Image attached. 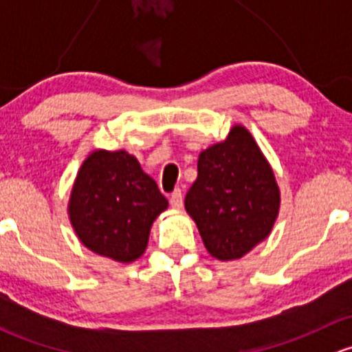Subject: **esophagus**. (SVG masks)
Returning <instances> with one entry per match:
<instances>
[{"instance_id": "1", "label": "esophagus", "mask_w": 352, "mask_h": 352, "mask_svg": "<svg viewBox=\"0 0 352 352\" xmlns=\"http://www.w3.org/2000/svg\"><path fill=\"white\" fill-rule=\"evenodd\" d=\"M170 206H172L173 209H182V206H184L182 190H180V189L173 190L172 196H170Z\"/></svg>"}]
</instances>
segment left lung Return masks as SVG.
<instances>
[{
  "instance_id": "1",
  "label": "left lung",
  "mask_w": 352,
  "mask_h": 352,
  "mask_svg": "<svg viewBox=\"0 0 352 352\" xmlns=\"http://www.w3.org/2000/svg\"><path fill=\"white\" fill-rule=\"evenodd\" d=\"M279 206L274 172L247 127L235 124L225 141L201 151L186 211L212 257L242 258L271 235Z\"/></svg>"
}]
</instances>
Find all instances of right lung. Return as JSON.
<instances>
[{
  "label": "right lung",
  "instance_id": "1",
  "mask_svg": "<svg viewBox=\"0 0 352 352\" xmlns=\"http://www.w3.org/2000/svg\"><path fill=\"white\" fill-rule=\"evenodd\" d=\"M166 208L168 201L136 156L95 150L78 170L67 214L88 250L129 264L144 254L151 225Z\"/></svg>",
  "mask_w": 352,
  "mask_h": 352
}]
</instances>
